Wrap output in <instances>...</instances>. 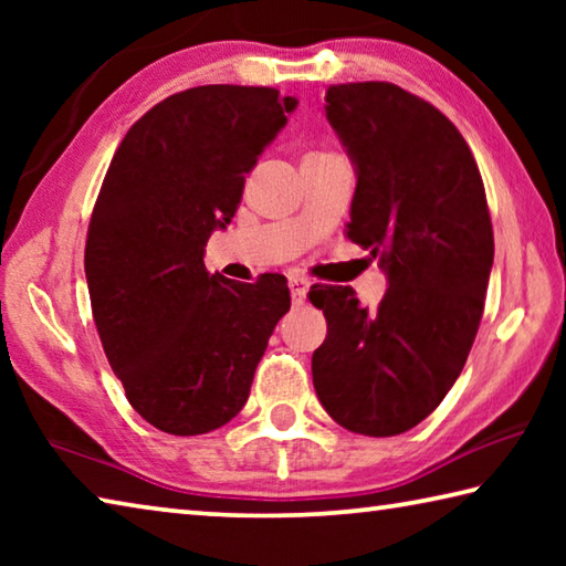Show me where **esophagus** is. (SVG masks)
<instances>
[{"instance_id":"obj_1","label":"esophagus","mask_w":566,"mask_h":566,"mask_svg":"<svg viewBox=\"0 0 566 566\" xmlns=\"http://www.w3.org/2000/svg\"><path fill=\"white\" fill-rule=\"evenodd\" d=\"M306 290H310V282H306L304 276H300V274H292L290 276V292H292V302L294 304H302L304 302Z\"/></svg>"}]
</instances>
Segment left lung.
I'll return each instance as SVG.
<instances>
[{
  "mask_svg": "<svg viewBox=\"0 0 566 566\" xmlns=\"http://www.w3.org/2000/svg\"><path fill=\"white\" fill-rule=\"evenodd\" d=\"M327 119L357 175L347 237L379 256L377 310L349 286H312L327 339L312 354L322 407L344 429L395 437L439 407L462 371L494 262L476 161L432 104L389 82L327 90Z\"/></svg>",
  "mask_w": 566,
  "mask_h": 566,
  "instance_id": "1",
  "label": "left lung"
}]
</instances>
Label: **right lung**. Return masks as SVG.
I'll return each mask as SVG.
<instances>
[{"instance_id":"1","label":"right lung","mask_w":566,"mask_h":566,"mask_svg":"<svg viewBox=\"0 0 566 566\" xmlns=\"http://www.w3.org/2000/svg\"><path fill=\"white\" fill-rule=\"evenodd\" d=\"M296 104L272 87L207 84L151 107L114 151L84 272L109 367L161 432L207 434L237 417L290 310L284 276L209 274L205 247Z\"/></svg>"}]
</instances>
